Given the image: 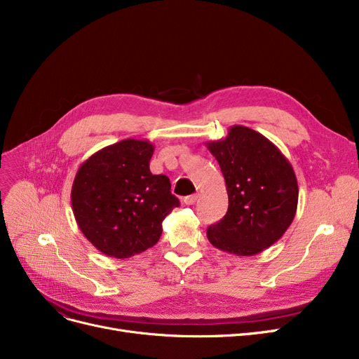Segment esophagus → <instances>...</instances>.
Listing matches in <instances>:
<instances>
[{
	"label": "esophagus",
	"instance_id": "obj_1",
	"mask_svg": "<svg viewBox=\"0 0 359 359\" xmlns=\"http://www.w3.org/2000/svg\"><path fill=\"white\" fill-rule=\"evenodd\" d=\"M196 201H198V194H195V195H189V196L183 198V202H184L186 205H194Z\"/></svg>",
	"mask_w": 359,
	"mask_h": 359
}]
</instances>
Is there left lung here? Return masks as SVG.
<instances>
[{
  "mask_svg": "<svg viewBox=\"0 0 359 359\" xmlns=\"http://www.w3.org/2000/svg\"><path fill=\"white\" fill-rule=\"evenodd\" d=\"M229 194V211L206 230L217 249L253 256L276 243L291 225L298 203L294 168L259 132L234 125L229 135L206 142Z\"/></svg>",
  "mask_w": 359,
  "mask_h": 359,
  "instance_id": "obj_1",
  "label": "left lung"
}]
</instances>
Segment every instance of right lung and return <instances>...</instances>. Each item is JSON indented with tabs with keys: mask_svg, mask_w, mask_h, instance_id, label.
<instances>
[{
	"mask_svg": "<svg viewBox=\"0 0 359 359\" xmlns=\"http://www.w3.org/2000/svg\"><path fill=\"white\" fill-rule=\"evenodd\" d=\"M153 153L149 141L123 140L94 153L75 175V221L106 256L128 259L153 248L163 219L180 205L168 177L149 172Z\"/></svg>",
	"mask_w": 359,
	"mask_h": 359,
	"instance_id": "obj_1",
	"label": "right lung"
}]
</instances>
